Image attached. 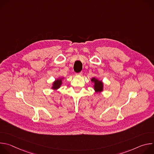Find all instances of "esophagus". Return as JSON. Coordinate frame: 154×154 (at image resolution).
Returning a JSON list of instances; mask_svg holds the SVG:
<instances>
[{
    "label": "esophagus",
    "instance_id": "obj_1",
    "mask_svg": "<svg viewBox=\"0 0 154 154\" xmlns=\"http://www.w3.org/2000/svg\"><path fill=\"white\" fill-rule=\"evenodd\" d=\"M76 75H79V76H82V75H83V73L81 72H79V73L76 74Z\"/></svg>",
    "mask_w": 154,
    "mask_h": 154
}]
</instances>
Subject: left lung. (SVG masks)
I'll return each mask as SVG.
<instances>
[{
	"mask_svg": "<svg viewBox=\"0 0 154 154\" xmlns=\"http://www.w3.org/2000/svg\"><path fill=\"white\" fill-rule=\"evenodd\" d=\"M91 81L94 83L93 88L94 90L96 91V93H100L103 91L104 84L102 80H100L96 77H93L91 79Z\"/></svg>",
	"mask_w": 154,
	"mask_h": 154,
	"instance_id": "left-lung-1",
	"label": "left lung"
}]
</instances>
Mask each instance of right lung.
Wrapping results in <instances>:
<instances>
[{"mask_svg":"<svg viewBox=\"0 0 154 154\" xmlns=\"http://www.w3.org/2000/svg\"><path fill=\"white\" fill-rule=\"evenodd\" d=\"M64 77H58L56 79L52 84L51 89H52L54 91H57L61 87L63 83V80H64Z\"/></svg>","mask_w":154,"mask_h":154,"instance_id":"obj_1","label":"right lung"}]
</instances>
